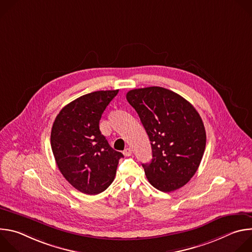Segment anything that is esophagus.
Returning <instances> with one entry per match:
<instances>
[{
	"mask_svg": "<svg viewBox=\"0 0 252 252\" xmlns=\"http://www.w3.org/2000/svg\"><path fill=\"white\" fill-rule=\"evenodd\" d=\"M126 157H130L131 156V150L129 149V148H127V149H126L125 151H124V153H123Z\"/></svg>",
	"mask_w": 252,
	"mask_h": 252,
	"instance_id": "1",
	"label": "esophagus"
}]
</instances>
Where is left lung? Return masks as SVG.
<instances>
[{
    "label": "left lung",
    "mask_w": 252,
    "mask_h": 252,
    "mask_svg": "<svg viewBox=\"0 0 252 252\" xmlns=\"http://www.w3.org/2000/svg\"><path fill=\"white\" fill-rule=\"evenodd\" d=\"M126 99L151 140L153 159L142 164L150 184L163 192L183 188L196 172L205 150L199 114L186 98L160 87L131 90Z\"/></svg>",
    "instance_id": "8db88e82"
}]
</instances>
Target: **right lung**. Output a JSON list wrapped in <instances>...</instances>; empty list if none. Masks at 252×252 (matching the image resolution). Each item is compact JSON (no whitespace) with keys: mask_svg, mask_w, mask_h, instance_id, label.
I'll return each instance as SVG.
<instances>
[{"mask_svg":"<svg viewBox=\"0 0 252 252\" xmlns=\"http://www.w3.org/2000/svg\"><path fill=\"white\" fill-rule=\"evenodd\" d=\"M118 93L97 91L80 96L63 107L52 127L51 146L60 171L86 194H98L109 188L124 157L109 145L98 126Z\"/></svg>","mask_w":252,"mask_h":252,"instance_id":"1","label":"right lung"}]
</instances>
